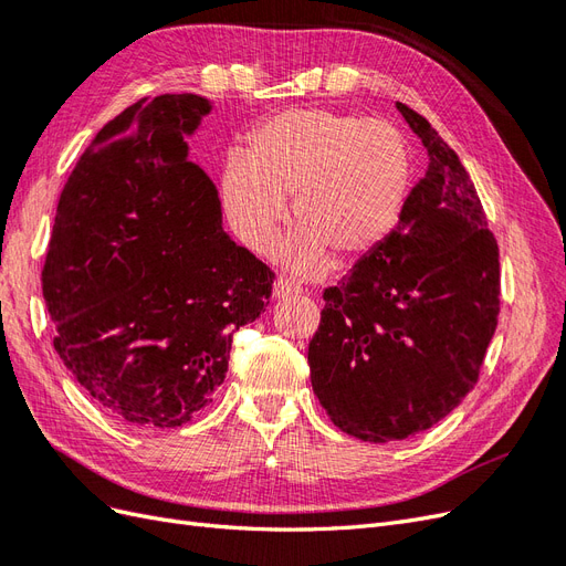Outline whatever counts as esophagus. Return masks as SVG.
<instances>
[{
	"instance_id": "34e87169",
	"label": "esophagus",
	"mask_w": 566,
	"mask_h": 566,
	"mask_svg": "<svg viewBox=\"0 0 566 566\" xmlns=\"http://www.w3.org/2000/svg\"><path fill=\"white\" fill-rule=\"evenodd\" d=\"M302 293V285L290 281V279H279L276 283H273V297H290V295H300Z\"/></svg>"
}]
</instances>
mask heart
<instances>
[{
  "mask_svg": "<svg viewBox=\"0 0 566 566\" xmlns=\"http://www.w3.org/2000/svg\"><path fill=\"white\" fill-rule=\"evenodd\" d=\"M413 184V150L387 119L333 108H290L254 127L231 153L221 196L235 233L256 252L276 245L285 198L297 229L283 245L300 273L356 260L387 241Z\"/></svg>",
  "mask_w": 566,
  "mask_h": 566,
  "instance_id": "1",
  "label": "heart"
}]
</instances>
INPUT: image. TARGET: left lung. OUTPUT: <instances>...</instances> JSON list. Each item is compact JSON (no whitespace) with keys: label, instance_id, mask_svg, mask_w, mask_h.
<instances>
[{"label":"left lung","instance_id":"1","mask_svg":"<svg viewBox=\"0 0 566 566\" xmlns=\"http://www.w3.org/2000/svg\"><path fill=\"white\" fill-rule=\"evenodd\" d=\"M427 172L387 241L325 287L312 387L335 427L387 443L430 430L479 380L499 325V243L476 188L422 115L397 104Z\"/></svg>","mask_w":566,"mask_h":566}]
</instances>
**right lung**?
I'll list each match as a JSON object with an SVG mask.
<instances>
[{"label":"right lung","instance_id":"right-lung-1","mask_svg":"<svg viewBox=\"0 0 566 566\" xmlns=\"http://www.w3.org/2000/svg\"><path fill=\"white\" fill-rule=\"evenodd\" d=\"M210 111L163 94L113 117L63 186L42 269L61 361L106 413L148 430L212 401L233 333L276 279L221 229L217 186L188 160Z\"/></svg>","mask_w":566,"mask_h":566}]
</instances>
